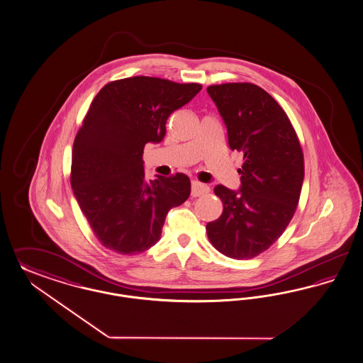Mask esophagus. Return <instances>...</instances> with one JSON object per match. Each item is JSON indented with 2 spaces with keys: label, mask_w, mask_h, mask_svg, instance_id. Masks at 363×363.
I'll list each match as a JSON object with an SVG mask.
<instances>
[{
  "label": "esophagus",
  "mask_w": 363,
  "mask_h": 363,
  "mask_svg": "<svg viewBox=\"0 0 363 363\" xmlns=\"http://www.w3.org/2000/svg\"><path fill=\"white\" fill-rule=\"evenodd\" d=\"M209 191V188L199 181L191 182V197H200Z\"/></svg>",
  "instance_id": "obj_1"
}]
</instances>
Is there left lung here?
I'll use <instances>...</instances> for the list:
<instances>
[{
    "instance_id": "obj_1",
    "label": "left lung",
    "mask_w": 363,
    "mask_h": 363,
    "mask_svg": "<svg viewBox=\"0 0 363 363\" xmlns=\"http://www.w3.org/2000/svg\"><path fill=\"white\" fill-rule=\"evenodd\" d=\"M206 91L225 122L229 147L244 155L240 191L214 188L224 209L206 233L220 253L248 260L268 250L295 214L304 178L303 150L287 113L263 88L224 83Z\"/></svg>"
}]
</instances>
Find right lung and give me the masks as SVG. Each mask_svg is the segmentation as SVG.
Wrapping results in <instances>:
<instances>
[{
    "instance_id": "add662e5",
    "label": "right lung",
    "mask_w": 363,
    "mask_h": 363,
    "mask_svg": "<svg viewBox=\"0 0 363 363\" xmlns=\"http://www.w3.org/2000/svg\"><path fill=\"white\" fill-rule=\"evenodd\" d=\"M201 88L134 76L107 83L92 100L74 142L71 186L104 248L121 255L150 250L167 212L188 200V175L147 181L142 154L146 143L162 140L170 113Z\"/></svg>"
}]
</instances>
